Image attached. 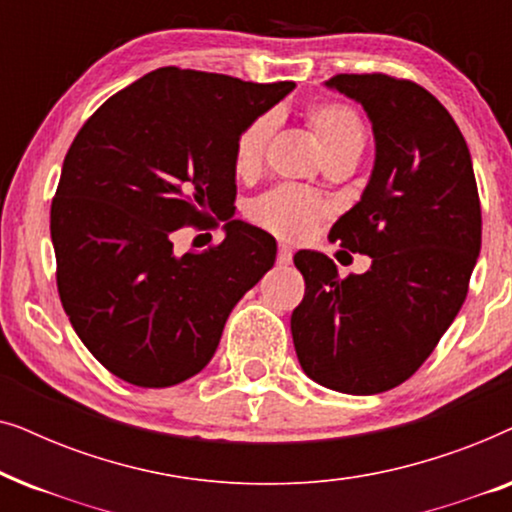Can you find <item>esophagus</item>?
<instances>
[{
  "label": "esophagus",
  "instance_id": "obj_1",
  "mask_svg": "<svg viewBox=\"0 0 512 512\" xmlns=\"http://www.w3.org/2000/svg\"><path fill=\"white\" fill-rule=\"evenodd\" d=\"M277 261L282 263V265H289L291 261H293V251L286 247V244H279V249H277Z\"/></svg>",
  "mask_w": 512,
  "mask_h": 512
}]
</instances>
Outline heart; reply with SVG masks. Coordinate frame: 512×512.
<instances>
[{
    "mask_svg": "<svg viewBox=\"0 0 512 512\" xmlns=\"http://www.w3.org/2000/svg\"><path fill=\"white\" fill-rule=\"evenodd\" d=\"M305 121L317 135L326 158L342 153H361L366 142L361 114L345 102H319L305 111ZM275 116L263 114L242 128L235 139L233 167L240 177H254L268 151ZM328 214V205L317 195L296 186H277L251 202L249 216L258 226L284 240L300 242L314 233Z\"/></svg>",
    "mask_w": 512,
    "mask_h": 512,
    "instance_id": "1",
    "label": "heart"
}]
</instances>
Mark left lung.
Wrapping results in <instances>:
<instances>
[{"instance_id":"1","label":"left lung","mask_w":512,"mask_h":512,"mask_svg":"<svg viewBox=\"0 0 512 512\" xmlns=\"http://www.w3.org/2000/svg\"><path fill=\"white\" fill-rule=\"evenodd\" d=\"M326 86L361 102L375 132L366 191L328 237L373 265L340 277L328 256L298 251L305 296L291 335L314 382L370 396L415 375L464 305L480 198L466 139L429 90L387 74H335Z\"/></svg>"}]
</instances>
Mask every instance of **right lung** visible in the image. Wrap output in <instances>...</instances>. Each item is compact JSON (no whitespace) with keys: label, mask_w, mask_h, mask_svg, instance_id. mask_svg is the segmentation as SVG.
<instances>
[{"label":"right lung","mask_w":512,"mask_h":512,"mask_svg":"<svg viewBox=\"0 0 512 512\" xmlns=\"http://www.w3.org/2000/svg\"><path fill=\"white\" fill-rule=\"evenodd\" d=\"M296 88L160 67L111 95L69 146L51 205L58 293L109 373L146 389L200 373L277 242L230 219L235 139ZM227 221L207 252L173 254L186 225Z\"/></svg>","instance_id":"add662e5"}]
</instances>
